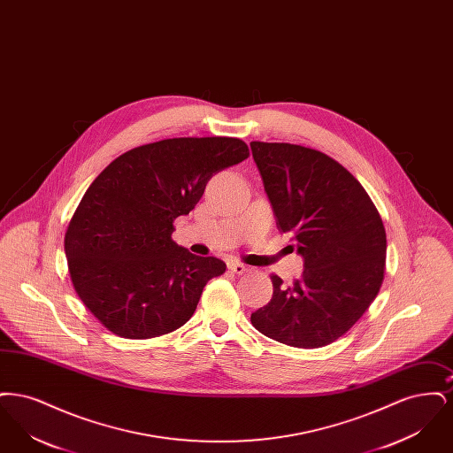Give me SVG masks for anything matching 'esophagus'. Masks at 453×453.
Instances as JSON below:
<instances>
[{
	"label": "esophagus",
	"instance_id": "obj_1",
	"mask_svg": "<svg viewBox=\"0 0 453 453\" xmlns=\"http://www.w3.org/2000/svg\"><path fill=\"white\" fill-rule=\"evenodd\" d=\"M229 270H231L233 273H236V275H242V273L250 272V266H246V265H242V263H229Z\"/></svg>",
	"mask_w": 453,
	"mask_h": 453
}]
</instances>
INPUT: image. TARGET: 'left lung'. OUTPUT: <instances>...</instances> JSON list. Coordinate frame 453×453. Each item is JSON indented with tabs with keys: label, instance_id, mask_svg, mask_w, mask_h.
Listing matches in <instances>:
<instances>
[{
	"label": "left lung",
	"instance_id": "1",
	"mask_svg": "<svg viewBox=\"0 0 453 453\" xmlns=\"http://www.w3.org/2000/svg\"><path fill=\"white\" fill-rule=\"evenodd\" d=\"M277 227L292 233L303 275L251 314L261 334L296 348L336 342L377 297L386 273L382 217L360 181L327 154L288 142H251Z\"/></svg>",
	"mask_w": 453,
	"mask_h": 453
}]
</instances>
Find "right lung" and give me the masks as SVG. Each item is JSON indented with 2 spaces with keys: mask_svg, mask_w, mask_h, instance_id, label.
I'll list each match as a JSON object with an SVG mask.
<instances>
[{
  "mask_svg": "<svg viewBox=\"0 0 453 453\" xmlns=\"http://www.w3.org/2000/svg\"><path fill=\"white\" fill-rule=\"evenodd\" d=\"M250 156L236 137H173L113 159L69 220V277L88 311L127 340H150L194 316L224 261L195 257L172 239L207 181Z\"/></svg>",
  "mask_w": 453,
  "mask_h": 453,
  "instance_id": "obj_1",
  "label": "right lung"
}]
</instances>
